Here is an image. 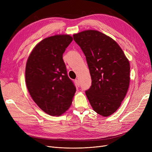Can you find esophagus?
<instances>
[{
	"mask_svg": "<svg viewBox=\"0 0 152 152\" xmlns=\"http://www.w3.org/2000/svg\"><path fill=\"white\" fill-rule=\"evenodd\" d=\"M75 83H76V84L77 87H79V86H80V84H79V80H77V79H75Z\"/></svg>",
	"mask_w": 152,
	"mask_h": 152,
	"instance_id": "1",
	"label": "esophagus"
}]
</instances>
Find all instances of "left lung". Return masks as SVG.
Returning <instances> with one entry per match:
<instances>
[{
    "label": "left lung",
    "mask_w": 152,
    "mask_h": 152,
    "mask_svg": "<svg viewBox=\"0 0 152 152\" xmlns=\"http://www.w3.org/2000/svg\"><path fill=\"white\" fill-rule=\"evenodd\" d=\"M86 56L92 79L86 91L94 110L103 116L121 105L129 88L130 65L121 47L111 37L95 30L73 35Z\"/></svg>",
    "instance_id": "1"
}]
</instances>
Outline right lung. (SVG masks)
<instances>
[{"instance_id": "1", "label": "right lung", "mask_w": 152, "mask_h": 152, "mask_svg": "<svg viewBox=\"0 0 152 152\" xmlns=\"http://www.w3.org/2000/svg\"><path fill=\"white\" fill-rule=\"evenodd\" d=\"M72 41L69 35L45 38L34 47L26 63L28 91L39 107L51 116L65 112L76 92L63 60V54Z\"/></svg>"}]
</instances>
